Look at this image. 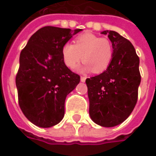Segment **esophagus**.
Wrapping results in <instances>:
<instances>
[{
  "label": "esophagus",
  "mask_w": 156,
  "mask_h": 156,
  "mask_svg": "<svg viewBox=\"0 0 156 156\" xmlns=\"http://www.w3.org/2000/svg\"><path fill=\"white\" fill-rule=\"evenodd\" d=\"M86 77H83V76H82L81 78H80V80H81V82H83V83H84L85 81H86Z\"/></svg>",
  "instance_id": "1"
}]
</instances>
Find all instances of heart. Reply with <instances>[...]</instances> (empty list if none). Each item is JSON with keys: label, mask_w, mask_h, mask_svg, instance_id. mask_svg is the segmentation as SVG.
Returning a JSON list of instances; mask_svg holds the SVG:
<instances>
[{"label": "heart", "mask_w": 156, "mask_h": 156, "mask_svg": "<svg viewBox=\"0 0 156 156\" xmlns=\"http://www.w3.org/2000/svg\"><path fill=\"white\" fill-rule=\"evenodd\" d=\"M114 55L111 41L91 32H85L76 37L74 45L66 43L62 48L65 65L70 69L78 64L83 58L84 62L78 68L81 73L93 71L101 73L108 68Z\"/></svg>", "instance_id": "heart-1"}]
</instances>
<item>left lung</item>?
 <instances>
[{
	"label": "left lung",
	"mask_w": 156,
	"mask_h": 156,
	"mask_svg": "<svg viewBox=\"0 0 156 156\" xmlns=\"http://www.w3.org/2000/svg\"><path fill=\"white\" fill-rule=\"evenodd\" d=\"M111 41L114 55L101 74L86 79L89 115L95 124L114 127L123 123L137 103L141 77L140 58L130 41L115 31H104Z\"/></svg>",
	"instance_id": "left-lung-1"
}]
</instances>
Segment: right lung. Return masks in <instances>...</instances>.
I'll return each mask as SVG.
<instances>
[{
    "label": "right lung",
    "mask_w": 156,
    "mask_h": 156,
    "mask_svg": "<svg viewBox=\"0 0 156 156\" xmlns=\"http://www.w3.org/2000/svg\"><path fill=\"white\" fill-rule=\"evenodd\" d=\"M82 29L44 27L33 34L20 54L16 77L20 108L41 128L58 124L64 116L67 95L80 82L65 65L62 48Z\"/></svg>",
    "instance_id": "add662e5"
}]
</instances>
